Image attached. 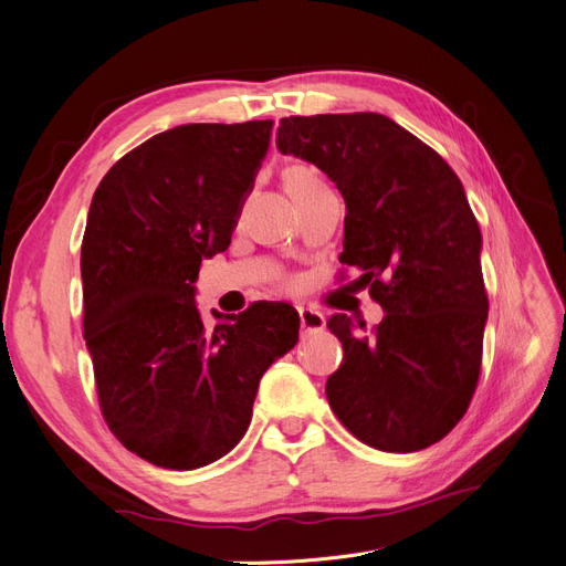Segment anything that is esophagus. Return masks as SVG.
I'll list each match as a JSON object with an SVG mask.
<instances>
[{
    "label": "esophagus",
    "mask_w": 566,
    "mask_h": 566,
    "mask_svg": "<svg viewBox=\"0 0 566 566\" xmlns=\"http://www.w3.org/2000/svg\"><path fill=\"white\" fill-rule=\"evenodd\" d=\"M300 323L304 333H318L325 328V316L321 312L304 310V306H300Z\"/></svg>",
    "instance_id": "esophagus-1"
}]
</instances>
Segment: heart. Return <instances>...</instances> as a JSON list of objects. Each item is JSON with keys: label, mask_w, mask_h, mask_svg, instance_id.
Masks as SVG:
<instances>
[{"label": "heart", "mask_w": 566, "mask_h": 566, "mask_svg": "<svg viewBox=\"0 0 566 566\" xmlns=\"http://www.w3.org/2000/svg\"><path fill=\"white\" fill-rule=\"evenodd\" d=\"M283 181L287 193L293 196L295 200L304 198L306 193L318 191L325 184L321 181V177L316 175V169H312L310 165H290L283 172Z\"/></svg>", "instance_id": "b5f03b06"}]
</instances>
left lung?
<instances>
[{
	"mask_svg": "<svg viewBox=\"0 0 566 566\" xmlns=\"http://www.w3.org/2000/svg\"><path fill=\"white\" fill-rule=\"evenodd\" d=\"M276 146L316 165L345 198L339 262L382 306L373 333L347 314L328 328L345 349L325 397L368 447H432L465 416L482 368L489 300L482 231L453 169L380 113L283 117Z\"/></svg>",
	"mask_w": 566,
	"mask_h": 566,
	"instance_id": "8db88e82",
	"label": "left lung"
}]
</instances>
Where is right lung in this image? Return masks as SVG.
<instances>
[{
	"label": "right lung",
	"mask_w": 566,
	"mask_h": 566,
	"mask_svg": "<svg viewBox=\"0 0 566 566\" xmlns=\"http://www.w3.org/2000/svg\"><path fill=\"white\" fill-rule=\"evenodd\" d=\"M271 119L181 125L101 179L82 238L84 339L98 403L125 449L196 470L243 439L266 368L297 345L290 304L196 306L202 260L224 252L271 142Z\"/></svg>",
	"instance_id": "add662e5"
}]
</instances>
